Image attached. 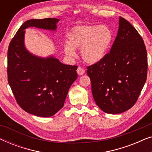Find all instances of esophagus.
<instances>
[{"mask_svg": "<svg viewBox=\"0 0 152 152\" xmlns=\"http://www.w3.org/2000/svg\"><path fill=\"white\" fill-rule=\"evenodd\" d=\"M77 74L79 75H82L84 74L85 72V70L84 68H82V67H78L77 69Z\"/></svg>", "mask_w": 152, "mask_h": 152, "instance_id": "34e87169", "label": "esophagus"}]
</instances>
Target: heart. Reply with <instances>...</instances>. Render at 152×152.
Instances as JSON below:
<instances>
[{
    "label": "heart",
    "mask_w": 152,
    "mask_h": 152,
    "mask_svg": "<svg viewBox=\"0 0 152 152\" xmlns=\"http://www.w3.org/2000/svg\"><path fill=\"white\" fill-rule=\"evenodd\" d=\"M113 38V30L107 25L77 26L70 31L64 52L66 55H74L75 49L80 48L83 60L89 64H95L106 57Z\"/></svg>",
    "instance_id": "obj_1"
}]
</instances>
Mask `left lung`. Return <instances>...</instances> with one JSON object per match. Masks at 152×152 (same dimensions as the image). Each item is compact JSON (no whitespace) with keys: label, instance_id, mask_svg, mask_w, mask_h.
I'll use <instances>...</instances> for the list:
<instances>
[{"label":"left lung","instance_id":"1","mask_svg":"<svg viewBox=\"0 0 152 152\" xmlns=\"http://www.w3.org/2000/svg\"><path fill=\"white\" fill-rule=\"evenodd\" d=\"M87 75L93 98L102 111L121 113L136 104L147 80V55L142 37L129 22L120 16L111 50L87 67Z\"/></svg>","mask_w":152,"mask_h":152}]
</instances>
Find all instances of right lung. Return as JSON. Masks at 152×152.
Returning a JSON list of instances; mask_svg holds the SVG:
<instances>
[{
  "instance_id": "obj_1",
  "label": "right lung",
  "mask_w": 152,
  "mask_h": 152,
  "mask_svg": "<svg viewBox=\"0 0 152 152\" xmlns=\"http://www.w3.org/2000/svg\"><path fill=\"white\" fill-rule=\"evenodd\" d=\"M59 19H31L24 23L12 39L7 51V79L18 105L39 117H50L64 107L76 79L77 66L66 65L51 55L41 57L25 46V30L34 27L55 31Z\"/></svg>"
}]
</instances>
